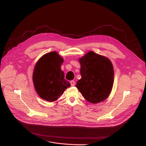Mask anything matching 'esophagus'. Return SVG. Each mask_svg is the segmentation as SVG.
Returning a JSON list of instances; mask_svg holds the SVG:
<instances>
[{
    "instance_id": "obj_1",
    "label": "esophagus",
    "mask_w": 146,
    "mask_h": 146,
    "mask_svg": "<svg viewBox=\"0 0 146 146\" xmlns=\"http://www.w3.org/2000/svg\"><path fill=\"white\" fill-rule=\"evenodd\" d=\"M70 84H71V86H74V85H75V82H74V81H70Z\"/></svg>"
}]
</instances>
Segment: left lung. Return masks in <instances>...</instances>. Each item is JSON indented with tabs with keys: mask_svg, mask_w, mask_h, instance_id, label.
<instances>
[{
	"mask_svg": "<svg viewBox=\"0 0 146 146\" xmlns=\"http://www.w3.org/2000/svg\"><path fill=\"white\" fill-rule=\"evenodd\" d=\"M81 78L76 87L90 103L102 102L110 96L114 83V68L105 56L89 51L79 59Z\"/></svg>",
	"mask_w": 146,
	"mask_h": 146,
	"instance_id": "left-lung-1",
	"label": "left lung"
}]
</instances>
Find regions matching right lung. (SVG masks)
Returning a JSON list of instances; mask_svg holds the SVG:
<instances>
[{
  "label": "right lung",
  "instance_id": "1",
  "mask_svg": "<svg viewBox=\"0 0 146 146\" xmlns=\"http://www.w3.org/2000/svg\"><path fill=\"white\" fill-rule=\"evenodd\" d=\"M63 62V58L56 51L45 54L37 61L32 80L40 98L48 102H54L70 86L60 68Z\"/></svg>",
  "mask_w": 146,
  "mask_h": 146
}]
</instances>
